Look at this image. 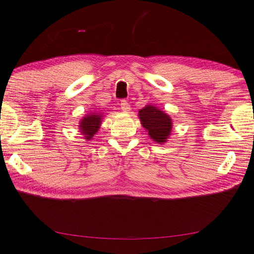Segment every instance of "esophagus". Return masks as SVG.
Returning <instances> with one entry per match:
<instances>
[{
    "label": "esophagus",
    "mask_w": 254,
    "mask_h": 254,
    "mask_svg": "<svg viewBox=\"0 0 254 254\" xmlns=\"http://www.w3.org/2000/svg\"><path fill=\"white\" fill-rule=\"evenodd\" d=\"M121 109H122V111H124V112L130 111V104H128V102L127 100L121 101Z\"/></svg>",
    "instance_id": "34e87169"
}]
</instances>
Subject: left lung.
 <instances>
[{
	"mask_svg": "<svg viewBox=\"0 0 254 254\" xmlns=\"http://www.w3.org/2000/svg\"><path fill=\"white\" fill-rule=\"evenodd\" d=\"M141 124L154 142L162 144L171 135L173 122L171 117L160 109L147 104L138 111Z\"/></svg>",
	"mask_w": 254,
	"mask_h": 254,
	"instance_id": "1",
	"label": "left lung"
}]
</instances>
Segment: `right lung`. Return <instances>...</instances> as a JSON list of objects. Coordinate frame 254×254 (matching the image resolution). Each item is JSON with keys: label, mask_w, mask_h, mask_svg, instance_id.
I'll list each match as a JSON object with an SVG mask.
<instances>
[{"label": "right lung", "mask_w": 254, "mask_h": 254, "mask_svg": "<svg viewBox=\"0 0 254 254\" xmlns=\"http://www.w3.org/2000/svg\"><path fill=\"white\" fill-rule=\"evenodd\" d=\"M102 120V114L99 113H90L87 114L86 117L82 118V120L79 123V128L82 133L83 137L87 141L91 140L94 134H96L99 130V127L101 126Z\"/></svg>", "instance_id": "right-lung-1"}]
</instances>
